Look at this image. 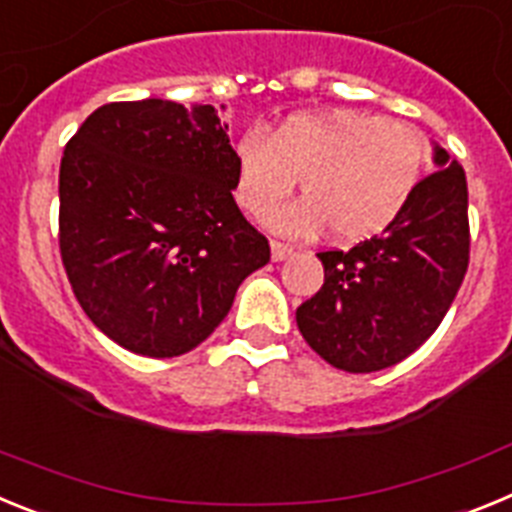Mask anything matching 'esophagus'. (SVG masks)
<instances>
[{
	"label": "esophagus",
	"instance_id": "34e87169",
	"mask_svg": "<svg viewBox=\"0 0 512 512\" xmlns=\"http://www.w3.org/2000/svg\"><path fill=\"white\" fill-rule=\"evenodd\" d=\"M295 253V248L287 246V243H279V241H271V259L274 261H284L289 259Z\"/></svg>",
	"mask_w": 512,
	"mask_h": 512
}]
</instances>
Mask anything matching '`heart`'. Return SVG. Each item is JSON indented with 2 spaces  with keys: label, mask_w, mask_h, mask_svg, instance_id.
<instances>
[{
  "label": "heart",
  "mask_w": 512,
  "mask_h": 512,
  "mask_svg": "<svg viewBox=\"0 0 512 512\" xmlns=\"http://www.w3.org/2000/svg\"><path fill=\"white\" fill-rule=\"evenodd\" d=\"M428 158L418 128L356 110L300 112L269 135L251 130L235 143V202L251 217L269 215L291 191L300 201L266 223L284 235L333 228L338 241H366L395 223L413 197Z\"/></svg>",
  "instance_id": "b5f03b06"
}]
</instances>
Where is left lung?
<instances>
[{"instance_id": "obj_1", "label": "left lung", "mask_w": 512, "mask_h": 512, "mask_svg": "<svg viewBox=\"0 0 512 512\" xmlns=\"http://www.w3.org/2000/svg\"><path fill=\"white\" fill-rule=\"evenodd\" d=\"M433 171L390 228L351 251H323L325 282L297 307L315 354L351 374L408 359L449 312L469 264L467 176L433 143Z\"/></svg>"}]
</instances>
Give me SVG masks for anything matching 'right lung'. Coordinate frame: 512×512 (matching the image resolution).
<instances>
[{
	"label": "right lung",
	"instance_id": "1",
	"mask_svg": "<svg viewBox=\"0 0 512 512\" xmlns=\"http://www.w3.org/2000/svg\"><path fill=\"white\" fill-rule=\"evenodd\" d=\"M233 184L228 122L212 104L112 102L84 120L61 158L58 243L104 336L171 359L223 323L243 279L269 264Z\"/></svg>",
	"mask_w": 512,
	"mask_h": 512
}]
</instances>
